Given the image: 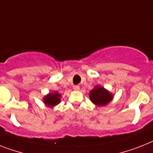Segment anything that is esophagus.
<instances>
[{
  "instance_id": "obj_1",
  "label": "esophagus",
  "mask_w": 153,
  "mask_h": 153,
  "mask_svg": "<svg viewBox=\"0 0 153 153\" xmlns=\"http://www.w3.org/2000/svg\"><path fill=\"white\" fill-rule=\"evenodd\" d=\"M73 89H74V90H76V91H78V90H79V89H80V88H79V85H74V86H73Z\"/></svg>"
}]
</instances>
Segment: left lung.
Wrapping results in <instances>:
<instances>
[{
    "label": "left lung",
    "instance_id": "8db88e82",
    "mask_svg": "<svg viewBox=\"0 0 153 153\" xmlns=\"http://www.w3.org/2000/svg\"><path fill=\"white\" fill-rule=\"evenodd\" d=\"M89 98L94 105L105 106L112 100L113 95L103 86L97 85L89 92Z\"/></svg>",
    "mask_w": 153,
    "mask_h": 153
}]
</instances>
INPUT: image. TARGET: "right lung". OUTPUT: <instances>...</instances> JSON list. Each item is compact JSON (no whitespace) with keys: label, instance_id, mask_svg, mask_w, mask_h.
Listing matches in <instances>:
<instances>
[{"label":"right lung","instance_id":"add662e5","mask_svg":"<svg viewBox=\"0 0 153 153\" xmlns=\"http://www.w3.org/2000/svg\"><path fill=\"white\" fill-rule=\"evenodd\" d=\"M60 98H61V94H59L57 91L54 92V93H49L46 96L44 97L43 102L48 107L52 108V107L57 105L60 102Z\"/></svg>","mask_w":153,"mask_h":153}]
</instances>
